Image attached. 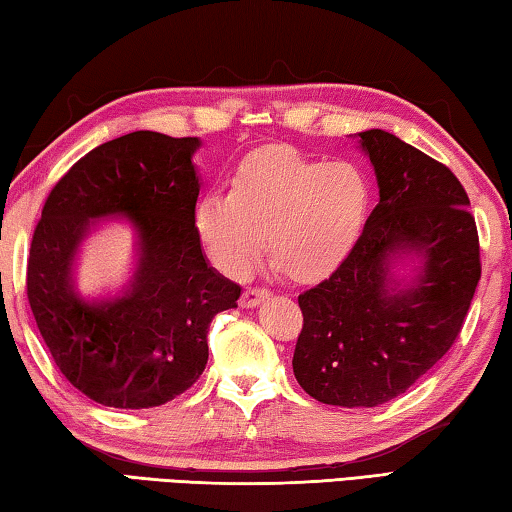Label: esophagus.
I'll list each match as a JSON object with an SVG mask.
<instances>
[{"instance_id": "esophagus-1", "label": "esophagus", "mask_w": 512, "mask_h": 512, "mask_svg": "<svg viewBox=\"0 0 512 512\" xmlns=\"http://www.w3.org/2000/svg\"><path fill=\"white\" fill-rule=\"evenodd\" d=\"M268 296H271V293H268L266 289H253V287H248L244 293H241V307L244 309H253V307H257L259 302H264Z\"/></svg>"}]
</instances>
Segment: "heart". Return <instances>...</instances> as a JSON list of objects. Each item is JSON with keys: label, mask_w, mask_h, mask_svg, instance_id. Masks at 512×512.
I'll list each match as a JSON object with an SVG mask.
<instances>
[{"label": "heart", "mask_w": 512, "mask_h": 512, "mask_svg": "<svg viewBox=\"0 0 512 512\" xmlns=\"http://www.w3.org/2000/svg\"><path fill=\"white\" fill-rule=\"evenodd\" d=\"M370 183L357 164L309 160L268 146L239 164L230 192H207L194 230L221 273L241 277L264 248L293 282L327 280L348 262L370 219Z\"/></svg>", "instance_id": "heart-1"}]
</instances>
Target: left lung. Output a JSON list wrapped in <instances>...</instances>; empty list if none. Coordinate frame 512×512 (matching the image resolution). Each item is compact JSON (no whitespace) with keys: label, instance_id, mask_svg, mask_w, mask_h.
<instances>
[{"label":"left lung","instance_id":"1","mask_svg":"<svg viewBox=\"0 0 512 512\" xmlns=\"http://www.w3.org/2000/svg\"><path fill=\"white\" fill-rule=\"evenodd\" d=\"M354 137L379 203L348 262L298 296L305 325L293 375L318 402L370 409L452 348L481 264L470 198L454 173L393 133Z\"/></svg>","mask_w":512,"mask_h":512}]
</instances>
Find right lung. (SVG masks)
Segmentation results:
<instances>
[{
	"label": "right lung",
	"instance_id": "obj_1",
	"mask_svg": "<svg viewBox=\"0 0 512 512\" xmlns=\"http://www.w3.org/2000/svg\"><path fill=\"white\" fill-rule=\"evenodd\" d=\"M198 137L135 131L69 169L33 232L27 293L58 370L103 406L151 409L185 393L207 363L212 318L241 287L210 266L194 230ZM110 218L136 235L132 280L85 297L75 284L82 244Z\"/></svg>",
	"mask_w": 512,
	"mask_h": 512
}]
</instances>
